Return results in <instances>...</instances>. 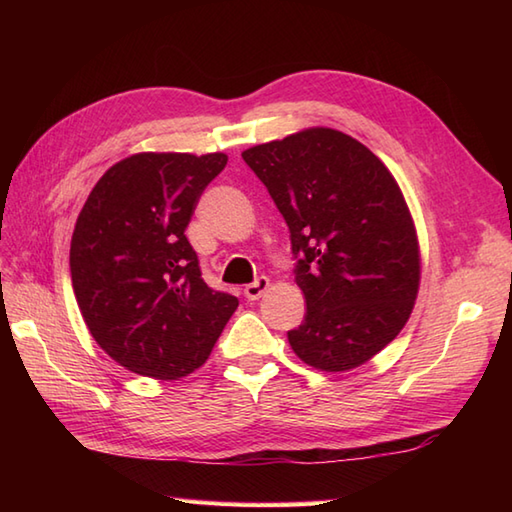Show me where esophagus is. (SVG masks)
Masks as SVG:
<instances>
[{
	"label": "esophagus",
	"mask_w": 512,
	"mask_h": 512,
	"mask_svg": "<svg viewBox=\"0 0 512 512\" xmlns=\"http://www.w3.org/2000/svg\"><path fill=\"white\" fill-rule=\"evenodd\" d=\"M268 286H270V279L268 277H257L253 284H248L246 288H244V297L248 299V301H257L259 297L264 295V292L268 290Z\"/></svg>",
	"instance_id": "esophagus-1"
}]
</instances>
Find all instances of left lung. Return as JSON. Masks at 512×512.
<instances>
[{"label": "left lung", "instance_id": "1", "mask_svg": "<svg viewBox=\"0 0 512 512\" xmlns=\"http://www.w3.org/2000/svg\"><path fill=\"white\" fill-rule=\"evenodd\" d=\"M284 215L306 317L288 332L303 363L345 372L405 328L420 286L409 206L356 138L310 127L242 154Z\"/></svg>", "mask_w": 512, "mask_h": 512}]
</instances>
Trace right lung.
Here are the masks:
<instances>
[{"mask_svg":"<svg viewBox=\"0 0 512 512\" xmlns=\"http://www.w3.org/2000/svg\"><path fill=\"white\" fill-rule=\"evenodd\" d=\"M226 154H134L103 173L76 217L70 273L94 341L140 376L202 367L239 301L202 279L187 226Z\"/></svg>","mask_w":512,"mask_h":512,"instance_id":"right-lung-1","label":"right lung"}]
</instances>
